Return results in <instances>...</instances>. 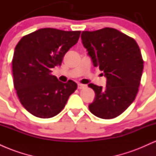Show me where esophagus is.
<instances>
[{"mask_svg":"<svg viewBox=\"0 0 156 156\" xmlns=\"http://www.w3.org/2000/svg\"><path fill=\"white\" fill-rule=\"evenodd\" d=\"M87 87V86L84 85V84H81V83H78V89H84Z\"/></svg>","mask_w":156,"mask_h":156,"instance_id":"1","label":"esophagus"}]
</instances>
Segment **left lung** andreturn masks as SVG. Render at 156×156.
Instances as JSON below:
<instances>
[{"mask_svg":"<svg viewBox=\"0 0 156 156\" xmlns=\"http://www.w3.org/2000/svg\"><path fill=\"white\" fill-rule=\"evenodd\" d=\"M81 40L93 65L106 78L105 88L88 85L95 93L89 111L102 119L117 117L133 103L139 90L144 67L139 45L133 38L112 28L83 31Z\"/></svg>","mask_w":156,"mask_h":156,"instance_id":"1","label":"left lung"}]
</instances>
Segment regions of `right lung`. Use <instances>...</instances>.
I'll return each instance as SVG.
<instances>
[{
    "mask_svg": "<svg viewBox=\"0 0 156 156\" xmlns=\"http://www.w3.org/2000/svg\"><path fill=\"white\" fill-rule=\"evenodd\" d=\"M80 34V31L41 28L17 43L12 59L14 87L21 104L32 115L44 119L57 115L76 91V83L61 82L51 73L61 65Z\"/></svg>",
    "mask_w": 156,
    "mask_h": 156,
    "instance_id": "1",
    "label": "right lung"
}]
</instances>
